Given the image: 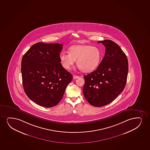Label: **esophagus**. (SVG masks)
<instances>
[{"label":"esophagus","instance_id":"1","mask_svg":"<svg viewBox=\"0 0 150 150\" xmlns=\"http://www.w3.org/2000/svg\"><path fill=\"white\" fill-rule=\"evenodd\" d=\"M79 76H76V75H74L73 76V78L74 79H78V78H79Z\"/></svg>","mask_w":150,"mask_h":150}]
</instances>
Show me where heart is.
Wrapping results in <instances>:
<instances>
[{"mask_svg": "<svg viewBox=\"0 0 150 150\" xmlns=\"http://www.w3.org/2000/svg\"><path fill=\"white\" fill-rule=\"evenodd\" d=\"M68 53L62 52L59 59L63 68L69 70L76 60L78 67L83 72L96 69L100 63L101 52L96 47L87 45H78L70 47Z\"/></svg>", "mask_w": 150, "mask_h": 150, "instance_id": "obj_1", "label": "heart"}]
</instances>
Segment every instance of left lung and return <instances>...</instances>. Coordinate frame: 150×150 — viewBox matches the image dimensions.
Wrapping results in <instances>:
<instances>
[{"instance_id": "8db88e82", "label": "left lung", "mask_w": 150, "mask_h": 150, "mask_svg": "<svg viewBox=\"0 0 150 150\" xmlns=\"http://www.w3.org/2000/svg\"><path fill=\"white\" fill-rule=\"evenodd\" d=\"M98 42L105 46V55L96 70L83 76V91L90 104L101 107L112 103L123 91L128 62L126 55L115 42L106 40Z\"/></svg>"}]
</instances>
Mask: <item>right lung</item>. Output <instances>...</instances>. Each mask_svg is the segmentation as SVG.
I'll return each mask as SVG.
<instances>
[{"label":"right lung","instance_id":"right-lung-1","mask_svg":"<svg viewBox=\"0 0 150 150\" xmlns=\"http://www.w3.org/2000/svg\"><path fill=\"white\" fill-rule=\"evenodd\" d=\"M62 46L39 42L22 57L23 88L27 96L40 106L56 105L72 81V74L63 67L59 59Z\"/></svg>","mask_w":150,"mask_h":150}]
</instances>
